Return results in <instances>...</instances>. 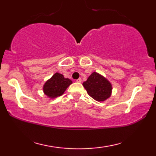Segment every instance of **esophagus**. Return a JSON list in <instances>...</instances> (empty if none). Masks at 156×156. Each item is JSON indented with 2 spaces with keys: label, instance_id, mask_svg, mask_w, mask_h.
<instances>
[{
  "label": "esophagus",
  "instance_id": "obj_1",
  "mask_svg": "<svg viewBox=\"0 0 156 156\" xmlns=\"http://www.w3.org/2000/svg\"><path fill=\"white\" fill-rule=\"evenodd\" d=\"M76 82H78V83H81L82 82V79L81 78H78L76 80Z\"/></svg>",
  "mask_w": 156,
  "mask_h": 156
}]
</instances>
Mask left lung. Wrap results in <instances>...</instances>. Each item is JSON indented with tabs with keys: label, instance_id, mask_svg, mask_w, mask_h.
Masks as SVG:
<instances>
[{
	"label": "left lung",
	"instance_id": "8db88e82",
	"mask_svg": "<svg viewBox=\"0 0 156 156\" xmlns=\"http://www.w3.org/2000/svg\"><path fill=\"white\" fill-rule=\"evenodd\" d=\"M83 85L89 96L99 102L105 101L112 94V84L96 72L92 73Z\"/></svg>",
	"mask_w": 156,
	"mask_h": 156
}]
</instances>
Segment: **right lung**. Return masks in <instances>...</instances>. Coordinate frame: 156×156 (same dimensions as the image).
I'll list each match as a JSON object with an SVG mask.
<instances>
[{"mask_svg": "<svg viewBox=\"0 0 156 156\" xmlns=\"http://www.w3.org/2000/svg\"><path fill=\"white\" fill-rule=\"evenodd\" d=\"M72 83V81L70 79L65 78L63 75L56 73L44 84L43 91L48 97L55 98L62 95Z\"/></svg>", "mask_w": 156, "mask_h": 156, "instance_id": "obj_1", "label": "right lung"}]
</instances>
